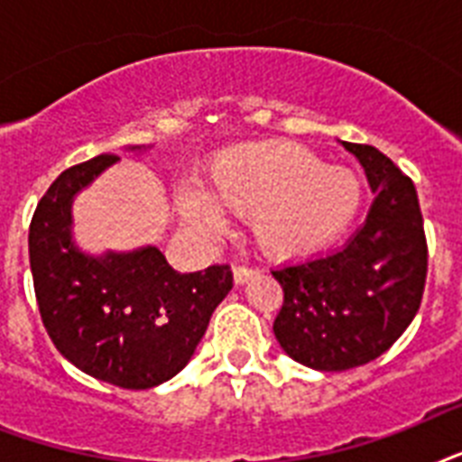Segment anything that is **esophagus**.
Here are the masks:
<instances>
[{
    "label": "esophagus",
    "instance_id": "obj_1",
    "mask_svg": "<svg viewBox=\"0 0 462 462\" xmlns=\"http://www.w3.org/2000/svg\"><path fill=\"white\" fill-rule=\"evenodd\" d=\"M254 275H259V271L252 266H235V282L237 285H245L246 281H252Z\"/></svg>",
    "mask_w": 462,
    "mask_h": 462
}]
</instances>
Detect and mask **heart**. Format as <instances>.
Returning <instances> with one entry per match:
<instances>
[{"mask_svg":"<svg viewBox=\"0 0 462 462\" xmlns=\"http://www.w3.org/2000/svg\"><path fill=\"white\" fill-rule=\"evenodd\" d=\"M210 199L249 230L271 259H297L328 246L343 235L362 206V180L355 170L326 160L297 141H254L213 155L206 167ZM191 223L220 227V213L206 196L184 199Z\"/></svg>","mask_w":462,"mask_h":462,"instance_id":"heart-1","label":"heart"}]
</instances>
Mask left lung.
<instances>
[{"instance_id":"left-lung-1","label":"left lung","mask_w":462,"mask_h":462,"mask_svg":"<svg viewBox=\"0 0 462 462\" xmlns=\"http://www.w3.org/2000/svg\"><path fill=\"white\" fill-rule=\"evenodd\" d=\"M343 146L376 194L365 227L337 252L273 271L282 288L275 337L319 372L366 365L402 336L422 304L430 259L412 180L379 148Z\"/></svg>"}]
</instances>
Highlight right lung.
Returning a JSON list of instances; mask_svg holds the SVG:
<instances>
[{"label": "right lung", "instance_id": "add662e5", "mask_svg": "<svg viewBox=\"0 0 462 462\" xmlns=\"http://www.w3.org/2000/svg\"><path fill=\"white\" fill-rule=\"evenodd\" d=\"M119 155L64 170L38 201L28 252L40 319L54 347L93 379L119 388H153L184 369L232 271L216 263L177 273L155 249L88 259L69 237L71 196Z\"/></svg>", "mask_w": 462, "mask_h": 462}]
</instances>
